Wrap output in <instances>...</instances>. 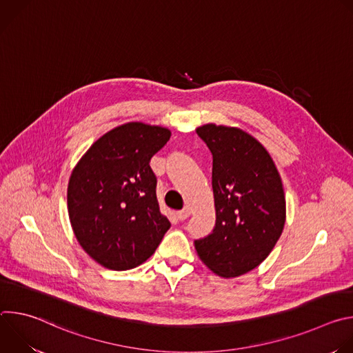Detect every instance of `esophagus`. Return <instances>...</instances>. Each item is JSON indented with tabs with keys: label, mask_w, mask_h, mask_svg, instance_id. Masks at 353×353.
Here are the masks:
<instances>
[{
	"label": "esophagus",
	"mask_w": 353,
	"mask_h": 353,
	"mask_svg": "<svg viewBox=\"0 0 353 353\" xmlns=\"http://www.w3.org/2000/svg\"><path fill=\"white\" fill-rule=\"evenodd\" d=\"M190 214H191L190 208H188V207H185L184 210H181V211L176 212V218H177L179 221H184V219H187V218L190 216Z\"/></svg>",
	"instance_id": "esophagus-1"
}]
</instances>
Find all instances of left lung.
Here are the masks:
<instances>
[{"instance_id":"1","label":"left lung","mask_w":353,"mask_h":353,"mask_svg":"<svg viewBox=\"0 0 353 353\" xmlns=\"http://www.w3.org/2000/svg\"><path fill=\"white\" fill-rule=\"evenodd\" d=\"M212 154L216 222L194 241L196 254L223 278L259 267L282 234L286 201L278 169L267 149L236 127L205 124L196 130Z\"/></svg>"}]
</instances>
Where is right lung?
Here are the masks:
<instances>
[{
  "mask_svg": "<svg viewBox=\"0 0 353 353\" xmlns=\"http://www.w3.org/2000/svg\"><path fill=\"white\" fill-rule=\"evenodd\" d=\"M170 135L159 125H119L100 137L71 173L67 204L74 234L105 268L141 265L170 228L159 211L157 176L149 166Z\"/></svg>",
  "mask_w": 353,
  "mask_h": 353,
  "instance_id": "add662e5",
  "label": "right lung"
}]
</instances>
